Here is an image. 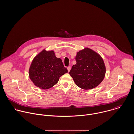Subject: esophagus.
<instances>
[{
	"instance_id": "esophagus-1",
	"label": "esophagus",
	"mask_w": 134,
	"mask_h": 134,
	"mask_svg": "<svg viewBox=\"0 0 134 134\" xmlns=\"http://www.w3.org/2000/svg\"><path fill=\"white\" fill-rule=\"evenodd\" d=\"M68 72H69L70 71V70H71V66H69V67H68Z\"/></svg>"
}]
</instances>
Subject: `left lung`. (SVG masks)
<instances>
[{"label": "left lung", "mask_w": 134, "mask_h": 134, "mask_svg": "<svg viewBox=\"0 0 134 134\" xmlns=\"http://www.w3.org/2000/svg\"><path fill=\"white\" fill-rule=\"evenodd\" d=\"M76 63L73 65L70 75L75 84L84 90L95 88L103 80L106 66L100 55L94 51L85 47L78 52Z\"/></svg>", "instance_id": "1"}]
</instances>
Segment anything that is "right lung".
Here are the masks:
<instances>
[{
    "label": "right lung",
    "mask_w": 134,
    "mask_h": 134,
    "mask_svg": "<svg viewBox=\"0 0 134 134\" xmlns=\"http://www.w3.org/2000/svg\"><path fill=\"white\" fill-rule=\"evenodd\" d=\"M68 73L61 59L56 57L54 51L43 49L32 60L29 69V76L40 89H48L55 86L59 78Z\"/></svg>",
    "instance_id": "add662e5"
}]
</instances>
